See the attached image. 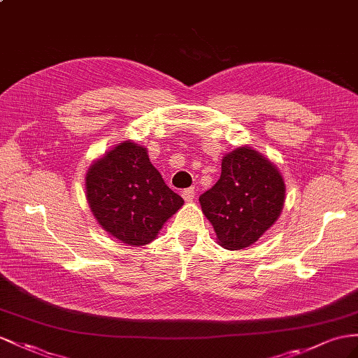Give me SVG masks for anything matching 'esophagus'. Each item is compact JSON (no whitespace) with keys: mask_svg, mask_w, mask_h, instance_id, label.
Wrapping results in <instances>:
<instances>
[{"mask_svg":"<svg viewBox=\"0 0 358 358\" xmlns=\"http://www.w3.org/2000/svg\"><path fill=\"white\" fill-rule=\"evenodd\" d=\"M195 195H196V190H195V187H189V189H185V190L181 192V196L185 198L186 203H190V201H194Z\"/></svg>","mask_w":358,"mask_h":358,"instance_id":"1","label":"esophagus"}]
</instances>
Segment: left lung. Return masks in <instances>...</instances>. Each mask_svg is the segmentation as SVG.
<instances>
[{"label": "left lung", "instance_id": "obj_1", "mask_svg": "<svg viewBox=\"0 0 358 358\" xmlns=\"http://www.w3.org/2000/svg\"><path fill=\"white\" fill-rule=\"evenodd\" d=\"M221 168V178L199 196L201 210L219 245L248 248L277 222L286 185L277 164L248 145L227 152Z\"/></svg>", "mask_w": 358, "mask_h": 358}]
</instances>
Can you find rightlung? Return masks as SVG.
Wrapping results in <instances>:
<instances>
[{
	"mask_svg": "<svg viewBox=\"0 0 358 358\" xmlns=\"http://www.w3.org/2000/svg\"><path fill=\"white\" fill-rule=\"evenodd\" d=\"M86 198L101 228L130 246L151 243L185 201L150 162L145 146L124 141L90 164Z\"/></svg>",
	"mask_w": 358,
	"mask_h": 358,
	"instance_id": "right-lung-1",
	"label": "right lung"
}]
</instances>
